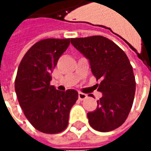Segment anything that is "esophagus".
<instances>
[{
    "label": "esophagus",
    "instance_id": "obj_1",
    "mask_svg": "<svg viewBox=\"0 0 151 151\" xmlns=\"http://www.w3.org/2000/svg\"><path fill=\"white\" fill-rule=\"evenodd\" d=\"M87 98V95L84 94V93H82V92H79L78 93V99L80 100H84L86 99Z\"/></svg>",
    "mask_w": 151,
    "mask_h": 151
}]
</instances>
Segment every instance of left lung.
<instances>
[{"instance_id":"1","label":"left lung","mask_w":151,"mask_h":151,"mask_svg":"<svg viewBox=\"0 0 151 151\" xmlns=\"http://www.w3.org/2000/svg\"><path fill=\"white\" fill-rule=\"evenodd\" d=\"M71 43L89 60L99 91L103 96L95 111L87 113L89 124L99 132L123 124L133 106L136 81L129 60L120 47L101 35L71 39Z\"/></svg>"}]
</instances>
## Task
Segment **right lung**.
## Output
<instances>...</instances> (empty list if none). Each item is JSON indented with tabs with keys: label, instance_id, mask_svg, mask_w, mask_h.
Returning <instances> with one entry per match:
<instances>
[{
	"label": "right lung",
	"instance_id": "add662e5",
	"mask_svg": "<svg viewBox=\"0 0 151 151\" xmlns=\"http://www.w3.org/2000/svg\"><path fill=\"white\" fill-rule=\"evenodd\" d=\"M70 39H46L28 50L18 66L15 91L25 116L35 129L55 134L65 129L69 111L78 100L75 90L59 91L50 85L51 73Z\"/></svg>",
	"mask_w": 151,
	"mask_h": 151
}]
</instances>
